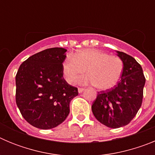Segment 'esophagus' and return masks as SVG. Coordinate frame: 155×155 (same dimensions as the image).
Segmentation results:
<instances>
[{"label": "esophagus", "instance_id": "obj_1", "mask_svg": "<svg viewBox=\"0 0 155 155\" xmlns=\"http://www.w3.org/2000/svg\"><path fill=\"white\" fill-rule=\"evenodd\" d=\"M84 88H82V87H79L78 88V92L79 93H81V92H83V91H84Z\"/></svg>", "mask_w": 155, "mask_h": 155}]
</instances>
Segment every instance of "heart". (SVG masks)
Masks as SVG:
<instances>
[{
    "label": "heart",
    "instance_id": "heart-1",
    "mask_svg": "<svg viewBox=\"0 0 155 155\" xmlns=\"http://www.w3.org/2000/svg\"><path fill=\"white\" fill-rule=\"evenodd\" d=\"M87 75L80 80L81 84H91L100 90L113 88L121 78L124 64L117 56L95 49H84L68 56L63 63V74L69 84H74L85 72Z\"/></svg>",
    "mask_w": 155,
    "mask_h": 155
}]
</instances>
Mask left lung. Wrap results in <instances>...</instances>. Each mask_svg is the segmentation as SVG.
Masks as SVG:
<instances>
[{
	"label": "left lung",
	"mask_w": 155,
	"mask_h": 155,
	"mask_svg": "<svg viewBox=\"0 0 155 155\" xmlns=\"http://www.w3.org/2000/svg\"><path fill=\"white\" fill-rule=\"evenodd\" d=\"M124 64L121 79L111 89L98 92L91 105L94 117L110 128L130 124L142 104L145 78L141 66L124 52L116 51Z\"/></svg>",
	"instance_id": "obj_1"
}]
</instances>
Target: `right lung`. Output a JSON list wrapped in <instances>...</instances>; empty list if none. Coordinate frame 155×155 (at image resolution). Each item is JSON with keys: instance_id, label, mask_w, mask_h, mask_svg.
<instances>
[{"instance_id": "add662e5", "label": "right lung", "mask_w": 155, "mask_h": 155, "mask_svg": "<svg viewBox=\"0 0 155 155\" xmlns=\"http://www.w3.org/2000/svg\"><path fill=\"white\" fill-rule=\"evenodd\" d=\"M67 50L50 48L28 57L15 77L16 104L24 119L42 130L57 127L70 113V102L78 88L64 78Z\"/></svg>"}]
</instances>
